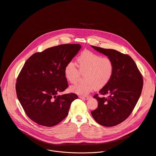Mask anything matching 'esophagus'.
Instances as JSON below:
<instances>
[{
	"mask_svg": "<svg viewBox=\"0 0 156 156\" xmlns=\"http://www.w3.org/2000/svg\"><path fill=\"white\" fill-rule=\"evenodd\" d=\"M79 98H81V99H83V100H88V99H89V96H80Z\"/></svg>",
	"mask_w": 156,
	"mask_h": 156,
	"instance_id": "34e87169",
	"label": "esophagus"
}]
</instances>
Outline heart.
<instances>
[{"mask_svg": "<svg viewBox=\"0 0 156 156\" xmlns=\"http://www.w3.org/2000/svg\"><path fill=\"white\" fill-rule=\"evenodd\" d=\"M77 62L78 68L73 62H68L65 67L64 75L66 80L72 83L77 82L81 74L84 75V81L70 88L71 91L80 95H87L95 88H104L114 73V63L110 58L103 57L89 50L81 52Z\"/></svg>", "mask_w": 156, "mask_h": 156, "instance_id": "obj_1", "label": "heart"}]
</instances>
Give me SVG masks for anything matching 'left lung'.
Segmentation results:
<instances>
[{
	"label": "left lung",
	"instance_id": "left-lung-1",
	"mask_svg": "<svg viewBox=\"0 0 156 156\" xmlns=\"http://www.w3.org/2000/svg\"><path fill=\"white\" fill-rule=\"evenodd\" d=\"M91 47L110 58L115 69L111 81L99 92L101 96L94 95L98 105L91 113L98 124L115 126L131 114L142 92L143 78L129 55L115 50ZM106 94L108 95L106 98L103 96Z\"/></svg>",
	"mask_w": 156,
	"mask_h": 156
}]
</instances>
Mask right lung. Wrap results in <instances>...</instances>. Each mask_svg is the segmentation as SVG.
<instances>
[{
    "instance_id": "obj_1",
    "label": "right lung",
    "mask_w": 156,
    "mask_h": 156,
    "mask_svg": "<svg viewBox=\"0 0 156 156\" xmlns=\"http://www.w3.org/2000/svg\"><path fill=\"white\" fill-rule=\"evenodd\" d=\"M81 48L80 44H63L33 54L17 78L16 93L25 112L38 124L51 127L68 114L75 93L58 95L68 87L66 65Z\"/></svg>"
}]
</instances>
